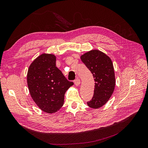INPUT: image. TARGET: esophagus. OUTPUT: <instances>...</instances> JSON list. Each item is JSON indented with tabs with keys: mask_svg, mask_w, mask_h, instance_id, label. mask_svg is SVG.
Instances as JSON below:
<instances>
[{
	"mask_svg": "<svg viewBox=\"0 0 148 148\" xmlns=\"http://www.w3.org/2000/svg\"><path fill=\"white\" fill-rule=\"evenodd\" d=\"M80 84V80L79 79H76L75 80H74V84L76 86H79Z\"/></svg>",
	"mask_w": 148,
	"mask_h": 148,
	"instance_id": "obj_1",
	"label": "esophagus"
}]
</instances>
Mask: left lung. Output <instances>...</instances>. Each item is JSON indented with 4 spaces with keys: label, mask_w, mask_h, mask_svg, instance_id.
Listing matches in <instances>:
<instances>
[{
    "label": "left lung",
    "mask_w": 148,
    "mask_h": 148,
    "mask_svg": "<svg viewBox=\"0 0 148 148\" xmlns=\"http://www.w3.org/2000/svg\"><path fill=\"white\" fill-rule=\"evenodd\" d=\"M80 58L92 74L95 81L94 95L87 104L92 108H100L110 99L115 86L113 63L110 57L98 50L86 52Z\"/></svg>",
    "instance_id": "1"
}]
</instances>
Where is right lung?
Wrapping results in <instances>:
<instances>
[{
	"mask_svg": "<svg viewBox=\"0 0 148 148\" xmlns=\"http://www.w3.org/2000/svg\"><path fill=\"white\" fill-rule=\"evenodd\" d=\"M27 80L33 100L47 113L56 112L63 106L65 92L74 84L56 66V57L48 53L41 54L31 63Z\"/></svg>",
	"mask_w": 148,
	"mask_h": 148,
	"instance_id": "obj_1",
	"label": "right lung"
}]
</instances>
